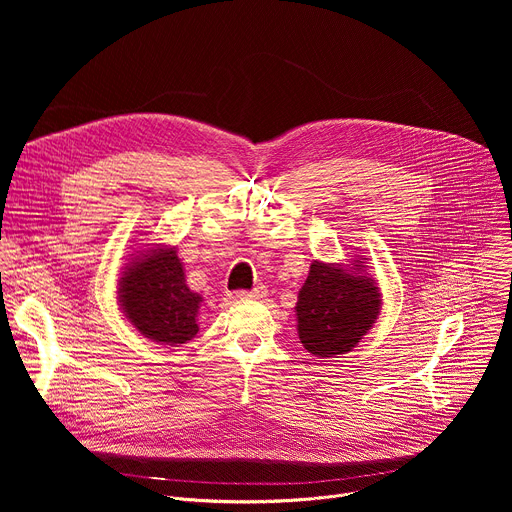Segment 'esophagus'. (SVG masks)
Returning a JSON list of instances; mask_svg holds the SVG:
<instances>
[{
	"instance_id": "esophagus-1",
	"label": "esophagus",
	"mask_w": 512,
	"mask_h": 512,
	"mask_svg": "<svg viewBox=\"0 0 512 512\" xmlns=\"http://www.w3.org/2000/svg\"><path fill=\"white\" fill-rule=\"evenodd\" d=\"M267 296V287L265 285H255L253 289H241L237 291L239 300H261Z\"/></svg>"
}]
</instances>
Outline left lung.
Returning <instances> with one entry per match:
<instances>
[{"instance_id":"8db88e82","label":"left lung","mask_w":512,"mask_h":512,"mask_svg":"<svg viewBox=\"0 0 512 512\" xmlns=\"http://www.w3.org/2000/svg\"><path fill=\"white\" fill-rule=\"evenodd\" d=\"M362 269V261H356ZM379 289L371 277L340 265L314 261L298 296V334L320 358L344 354L371 330L379 316Z\"/></svg>"}]
</instances>
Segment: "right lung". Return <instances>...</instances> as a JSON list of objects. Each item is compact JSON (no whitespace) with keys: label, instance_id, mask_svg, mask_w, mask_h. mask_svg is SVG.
Returning <instances> with one entry per match:
<instances>
[{"label":"right lung","instance_id":"1","mask_svg":"<svg viewBox=\"0 0 512 512\" xmlns=\"http://www.w3.org/2000/svg\"><path fill=\"white\" fill-rule=\"evenodd\" d=\"M119 302L127 320L162 344H184L198 332L202 298L184 279L176 249H156L135 261L119 279Z\"/></svg>","mask_w":512,"mask_h":512}]
</instances>
